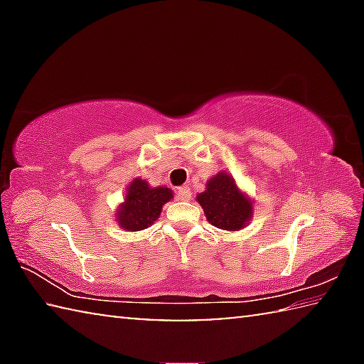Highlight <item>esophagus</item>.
I'll return each mask as SVG.
<instances>
[{
    "label": "esophagus",
    "mask_w": 364,
    "mask_h": 364,
    "mask_svg": "<svg viewBox=\"0 0 364 364\" xmlns=\"http://www.w3.org/2000/svg\"><path fill=\"white\" fill-rule=\"evenodd\" d=\"M176 197H178V199H181V200H189L191 188L188 186V184H184V186L176 189Z\"/></svg>",
    "instance_id": "34e87169"
}]
</instances>
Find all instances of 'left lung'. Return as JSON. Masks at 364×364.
<instances>
[{
	"mask_svg": "<svg viewBox=\"0 0 364 364\" xmlns=\"http://www.w3.org/2000/svg\"><path fill=\"white\" fill-rule=\"evenodd\" d=\"M208 223L225 231L241 230L252 217V204L226 173L215 175L207 189L197 196Z\"/></svg>",
	"mask_w": 364,
	"mask_h": 364,
	"instance_id": "obj_1",
	"label": "left lung"
}]
</instances>
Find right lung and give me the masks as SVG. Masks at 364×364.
<instances>
[{
  "instance_id": "right-lung-1",
  "label": "right lung",
  "mask_w": 364,
  "mask_h": 364,
  "mask_svg": "<svg viewBox=\"0 0 364 364\" xmlns=\"http://www.w3.org/2000/svg\"><path fill=\"white\" fill-rule=\"evenodd\" d=\"M173 193L168 188H149L143 180H134L127 189L125 202L117 213L120 226L128 231H141L151 226L159 218L165 202Z\"/></svg>"
}]
</instances>
